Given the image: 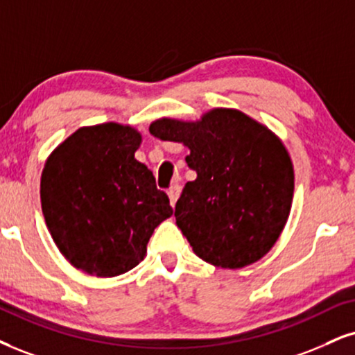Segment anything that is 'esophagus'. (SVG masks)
<instances>
[{"mask_svg": "<svg viewBox=\"0 0 355 355\" xmlns=\"http://www.w3.org/2000/svg\"><path fill=\"white\" fill-rule=\"evenodd\" d=\"M179 194H181V186H179V184H174V186H171V187H169L168 196H169L171 205H173V207H174V205H176V202H178Z\"/></svg>", "mask_w": 355, "mask_h": 355, "instance_id": "obj_1", "label": "esophagus"}]
</instances>
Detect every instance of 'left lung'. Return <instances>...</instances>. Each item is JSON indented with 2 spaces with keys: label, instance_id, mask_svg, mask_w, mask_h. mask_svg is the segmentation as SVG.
<instances>
[{
  "label": "left lung",
  "instance_id": "obj_1",
  "mask_svg": "<svg viewBox=\"0 0 355 355\" xmlns=\"http://www.w3.org/2000/svg\"><path fill=\"white\" fill-rule=\"evenodd\" d=\"M153 137L182 143L198 173L176 202L174 217L196 255L222 268H243L265 257L291 211L295 173L273 131L232 108L198 121L161 118Z\"/></svg>",
  "mask_w": 355,
  "mask_h": 355
}]
</instances>
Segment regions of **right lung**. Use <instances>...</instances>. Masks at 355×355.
Masks as SVG:
<instances>
[{
	"label": "right lung",
	"mask_w": 355,
	"mask_h": 355,
	"mask_svg": "<svg viewBox=\"0 0 355 355\" xmlns=\"http://www.w3.org/2000/svg\"><path fill=\"white\" fill-rule=\"evenodd\" d=\"M141 135L128 125L84 126L47 157L41 205L47 229L76 268L110 278L135 268L161 222L166 192L135 159Z\"/></svg>",
	"instance_id": "1"
}]
</instances>
